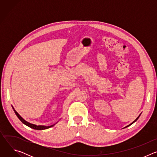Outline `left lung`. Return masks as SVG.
<instances>
[{"instance_id": "obj_1", "label": "left lung", "mask_w": 157, "mask_h": 157, "mask_svg": "<svg viewBox=\"0 0 157 157\" xmlns=\"http://www.w3.org/2000/svg\"><path fill=\"white\" fill-rule=\"evenodd\" d=\"M140 115H139V117H137V119H136V120H135V121H133V122H132V123H131V124H129V125H127V126H126V127H128V126H130V125H131V124H133V123H134V122H136V121H137V119H139V117H140Z\"/></svg>"}]
</instances>
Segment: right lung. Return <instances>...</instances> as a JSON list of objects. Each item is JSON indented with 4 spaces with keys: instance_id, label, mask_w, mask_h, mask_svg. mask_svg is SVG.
<instances>
[{
    "instance_id": "1",
    "label": "right lung",
    "mask_w": 157,
    "mask_h": 157,
    "mask_svg": "<svg viewBox=\"0 0 157 157\" xmlns=\"http://www.w3.org/2000/svg\"><path fill=\"white\" fill-rule=\"evenodd\" d=\"M14 110V113H15L16 116H17V117L20 120V121H21L22 123L24 124L25 125H27V126H29V127H30V128H33V129H36V130H44V129H47V128H50V127H53V126L55 125V124H53V125H51V126H43V125H36L30 124V123H29V122L25 121L23 118H22V117L17 113V112H16L15 110Z\"/></svg>"
}]
</instances>
